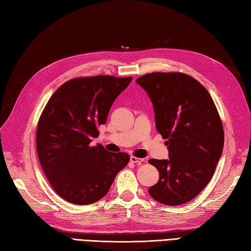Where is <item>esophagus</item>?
<instances>
[{"label": "esophagus", "mask_w": 251, "mask_h": 251, "mask_svg": "<svg viewBox=\"0 0 251 251\" xmlns=\"http://www.w3.org/2000/svg\"><path fill=\"white\" fill-rule=\"evenodd\" d=\"M130 162L135 163L137 165H140L143 162V158H139V157H136V156H130Z\"/></svg>", "instance_id": "1"}]
</instances>
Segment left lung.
Listing matches in <instances>:
<instances>
[{
    "label": "left lung",
    "mask_w": 251,
    "mask_h": 251,
    "mask_svg": "<svg viewBox=\"0 0 251 251\" xmlns=\"http://www.w3.org/2000/svg\"><path fill=\"white\" fill-rule=\"evenodd\" d=\"M136 83L151 99L156 130L167 141V159H149L159 173L149 189L169 206L185 204L204 190L221 157L225 135L209 93L183 73L154 72Z\"/></svg>",
    "instance_id": "8db88e82"
}]
</instances>
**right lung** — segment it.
Instances as JSON below:
<instances>
[{
  "mask_svg": "<svg viewBox=\"0 0 251 251\" xmlns=\"http://www.w3.org/2000/svg\"><path fill=\"white\" fill-rule=\"evenodd\" d=\"M131 78H74L62 84L47 102L37 124V155L52 189L67 201L89 205L101 200L128 163L127 153H111L92 141Z\"/></svg>",
  "mask_w": 251,
  "mask_h": 251,
  "instance_id": "add662e5",
  "label": "right lung"
}]
</instances>
